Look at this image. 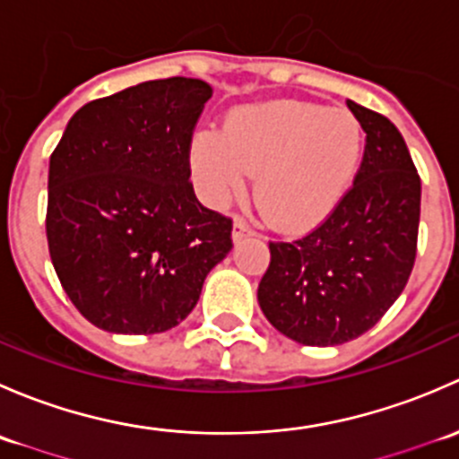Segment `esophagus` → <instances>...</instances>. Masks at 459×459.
Segmentation results:
<instances>
[{
  "instance_id": "1",
  "label": "esophagus",
  "mask_w": 459,
  "mask_h": 459,
  "mask_svg": "<svg viewBox=\"0 0 459 459\" xmlns=\"http://www.w3.org/2000/svg\"><path fill=\"white\" fill-rule=\"evenodd\" d=\"M247 235H253V229L247 224V221L242 220V217H238V220H235V224H233V239L238 242V239L247 238Z\"/></svg>"
}]
</instances>
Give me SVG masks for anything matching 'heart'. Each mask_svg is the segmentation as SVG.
I'll list each match as a JSON object with an SVG mask.
<instances>
[{"instance_id":"b5f03b06","label":"heart","mask_w":459,"mask_h":459,"mask_svg":"<svg viewBox=\"0 0 459 459\" xmlns=\"http://www.w3.org/2000/svg\"><path fill=\"white\" fill-rule=\"evenodd\" d=\"M362 155L364 131L353 113L298 100L238 108L221 133L202 128L188 148L204 200L226 206L257 175L259 211L281 233L322 224L353 186Z\"/></svg>"}]
</instances>
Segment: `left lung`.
<instances>
[{"label": "left lung", "instance_id": "left-lung-1", "mask_svg": "<svg viewBox=\"0 0 459 459\" xmlns=\"http://www.w3.org/2000/svg\"><path fill=\"white\" fill-rule=\"evenodd\" d=\"M367 133L353 186L304 238L268 242L257 289L268 322L307 346L355 340L382 319L418 253L422 182L391 119L346 101Z\"/></svg>", "mask_w": 459, "mask_h": 459}]
</instances>
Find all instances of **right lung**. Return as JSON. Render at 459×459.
<instances>
[{
  "label": "right lung",
  "mask_w": 459,
  "mask_h": 459,
  "mask_svg": "<svg viewBox=\"0 0 459 459\" xmlns=\"http://www.w3.org/2000/svg\"><path fill=\"white\" fill-rule=\"evenodd\" d=\"M211 95L191 77L124 88L82 106L50 155V259L101 331L178 326L233 248L230 217L202 206L191 184L188 148Z\"/></svg>",
  "instance_id": "add662e5"
}]
</instances>
